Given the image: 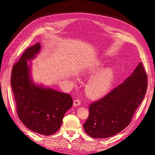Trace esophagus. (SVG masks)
Instances as JSON below:
<instances>
[{"label": "esophagus", "mask_w": 155, "mask_h": 155, "mask_svg": "<svg viewBox=\"0 0 155 155\" xmlns=\"http://www.w3.org/2000/svg\"><path fill=\"white\" fill-rule=\"evenodd\" d=\"M80 104H81V101L79 100H75L74 101L73 105H74V107L79 106Z\"/></svg>", "instance_id": "obj_1"}]
</instances>
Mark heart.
Here are the masks:
<instances>
[{
    "label": "heart",
    "instance_id": "1",
    "mask_svg": "<svg viewBox=\"0 0 155 155\" xmlns=\"http://www.w3.org/2000/svg\"><path fill=\"white\" fill-rule=\"evenodd\" d=\"M100 62L92 65L82 72L83 76H90L102 68ZM114 78V72L111 68H107L96 74L89 79L85 86L87 95L92 99H97L109 91Z\"/></svg>",
    "mask_w": 155,
    "mask_h": 155
}]
</instances>
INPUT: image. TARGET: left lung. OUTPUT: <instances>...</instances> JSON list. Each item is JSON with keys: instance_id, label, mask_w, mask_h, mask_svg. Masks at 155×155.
<instances>
[{"instance_id": "obj_1", "label": "left lung", "mask_w": 155, "mask_h": 155, "mask_svg": "<svg viewBox=\"0 0 155 155\" xmlns=\"http://www.w3.org/2000/svg\"><path fill=\"white\" fill-rule=\"evenodd\" d=\"M147 86V74L140 63L122 83L89 106L85 133L94 138H107L123 130L143 100Z\"/></svg>"}]
</instances>
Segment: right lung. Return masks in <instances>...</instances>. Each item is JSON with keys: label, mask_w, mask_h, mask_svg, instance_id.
Masks as SVG:
<instances>
[{"label": "right lung", "mask_w": 155, "mask_h": 155, "mask_svg": "<svg viewBox=\"0 0 155 155\" xmlns=\"http://www.w3.org/2000/svg\"><path fill=\"white\" fill-rule=\"evenodd\" d=\"M41 48L39 43L31 46L14 64L11 85L22 123L33 132L50 136L59 129L64 115L72 107L73 101L68 94L33 81L31 63L28 65V61L36 58Z\"/></svg>", "instance_id": "right-lung-1"}]
</instances>
